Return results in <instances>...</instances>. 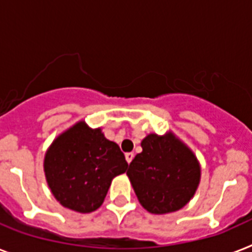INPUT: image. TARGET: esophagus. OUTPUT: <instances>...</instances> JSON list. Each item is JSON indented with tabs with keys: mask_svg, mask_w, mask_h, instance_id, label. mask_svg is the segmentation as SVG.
Segmentation results:
<instances>
[{
	"mask_svg": "<svg viewBox=\"0 0 252 252\" xmlns=\"http://www.w3.org/2000/svg\"><path fill=\"white\" fill-rule=\"evenodd\" d=\"M133 157H134V154H133V153H126V160L128 161V163H130V161H132V159H133Z\"/></svg>",
	"mask_w": 252,
	"mask_h": 252,
	"instance_id": "34e87169",
	"label": "esophagus"
}]
</instances>
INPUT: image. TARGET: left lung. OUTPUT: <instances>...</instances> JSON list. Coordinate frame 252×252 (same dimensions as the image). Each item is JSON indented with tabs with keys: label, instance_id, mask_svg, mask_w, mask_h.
I'll return each mask as SVG.
<instances>
[{
	"label": "left lung",
	"instance_id": "left-lung-1",
	"mask_svg": "<svg viewBox=\"0 0 252 252\" xmlns=\"http://www.w3.org/2000/svg\"><path fill=\"white\" fill-rule=\"evenodd\" d=\"M126 176L141 206L154 215L181 210L194 197L200 181L197 157L175 133H150L142 142Z\"/></svg>",
	"mask_w": 252,
	"mask_h": 252
}]
</instances>
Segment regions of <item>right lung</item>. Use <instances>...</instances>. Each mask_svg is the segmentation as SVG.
<instances>
[{"mask_svg": "<svg viewBox=\"0 0 252 252\" xmlns=\"http://www.w3.org/2000/svg\"><path fill=\"white\" fill-rule=\"evenodd\" d=\"M128 168L118 144L101 128L81 120L52 142L44 158V172L53 195L63 207L80 214L95 211L103 203L114 177Z\"/></svg>", "mask_w": 252, "mask_h": 252, "instance_id": "right-lung-1", "label": "right lung"}]
</instances>
